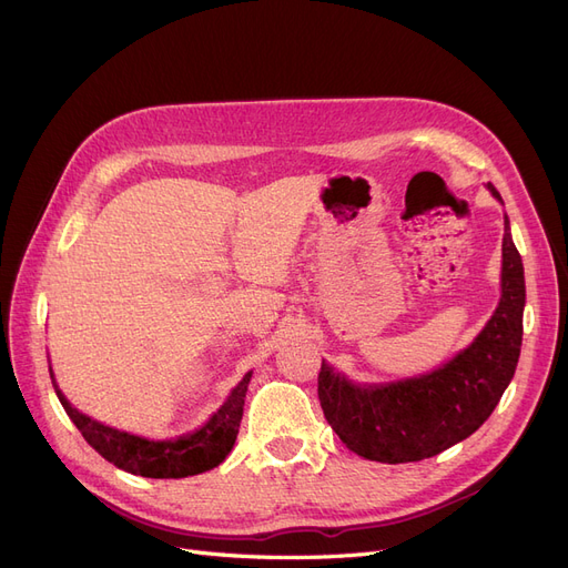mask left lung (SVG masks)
I'll list each match as a JSON object with an SVG mask.
<instances>
[{"mask_svg": "<svg viewBox=\"0 0 568 568\" xmlns=\"http://www.w3.org/2000/svg\"><path fill=\"white\" fill-rule=\"evenodd\" d=\"M487 189L503 203L491 182ZM503 222L498 306L477 337L454 358L430 372L386 384L353 382L323 361L321 407L351 452L379 464L424 460L464 443L496 409L517 369L527 304L524 266L508 215Z\"/></svg>", "mask_w": 568, "mask_h": 568, "instance_id": "8db88e82", "label": "left lung"}]
</instances>
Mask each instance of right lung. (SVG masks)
Returning a JSON list of instances; mask_svg holds the SVG:
<instances>
[{"label":"right lung","instance_id":"obj_1","mask_svg":"<svg viewBox=\"0 0 568 568\" xmlns=\"http://www.w3.org/2000/svg\"><path fill=\"white\" fill-rule=\"evenodd\" d=\"M49 372L60 405L65 407L83 439L119 470L152 479H180L189 475H201L222 464L229 452L234 449L243 418L245 393L252 376V369L243 374V379L231 388L226 400L207 416L203 426L171 439H150L104 426L98 418L79 412L68 400V395L60 390L51 365Z\"/></svg>","mask_w":568,"mask_h":568}]
</instances>
